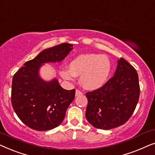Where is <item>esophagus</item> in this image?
Returning <instances> with one entry per match:
<instances>
[{
    "mask_svg": "<svg viewBox=\"0 0 155 155\" xmlns=\"http://www.w3.org/2000/svg\"><path fill=\"white\" fill-rule=\"evenodd\" d=\"M83 94V92H82V91H80V90H76L75 91V96L78 97L79 96V95H82Z\"/></svg>",
    "mask_w": 155,
    "mask_h": 155,
    "instance_id": "esophagus-1",
    "label": "esophagus"
}]
</instances>
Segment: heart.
<instances>
[{"instance_id":"heart-1","label":"heart","mask_w":155,"mask_h":155,"mask_svg":"<svg viewBox=\"0 0 155 155\" xmlns=\"http://www.w3.org/2000/svg\"><path fill=\"white\" fill-rule=\"evenodd\" d=\"M111 70L109 58L104 55L87 54L80 55L71 61L69 68H63L60 74L65 80L73 81L80 75V82L87 90H94L102 87Z\"/></svg>"}]
</instances>
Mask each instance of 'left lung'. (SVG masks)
Segmentation results:
<instances>
[{"mask_svg": "<svg viewBox=\"0 0 155 155\" xmlns=\"http://www.w3.org/2000/svg\"><path fill=\"white\" fill-rule=\"evenodd\" d=\"M136 70L124 58L118 61L114 76L100 88L86 93V118L99 129L109 130L128 121L140 97Z\"/></svg>", "mask_w": 155, "mask_h": 155, "instance_id": "8db88e82", "label": "left lung"}]
</instances>
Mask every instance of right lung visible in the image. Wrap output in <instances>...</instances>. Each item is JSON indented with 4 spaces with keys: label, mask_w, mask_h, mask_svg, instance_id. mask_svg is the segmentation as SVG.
<instances>
[{
    "label": "right lung",
    "mask_w": 155,
    "mask_h": 155,
    "mask_svg": "<svg viewBox=\"0 0 155 155\" xmlns=\"http://www.w3.org/2000/svg\"><path fill=\"white\" fill-rule=\"evenodd\" d=\"M73 46L63 43L44 50L13 75L12 108L22 122L30 128L48 130L59 126L64 119L68 107L75 98V90L62 88L56 78L44 81L39 77V70L45 63L63 61Z\"/></svg>",
    "instance_id": "right-lung-1"
}]
</instances>
